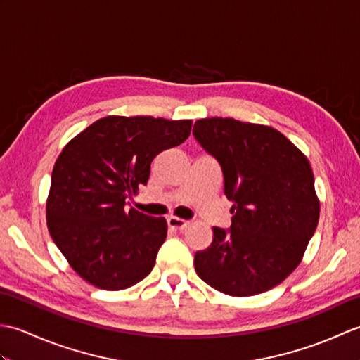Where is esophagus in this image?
<instances>
[{
    "label": "esophagus",
    "instance_id": "esophagus-1",
    "mask_svg": "<svg viewBox=\"0 0 360 360\" xmlns=\"http://www.w3.org/2000/svg\"><path fill=\"white\" fill-rule=\"evenodd\" d=\"M167 224L170 229H176V231H184V229L190 224V221L178 218V217H170L167 218Z\"/></svg>",
    "mask_w": 360,
    "mask_h": 360
}]
</instances>
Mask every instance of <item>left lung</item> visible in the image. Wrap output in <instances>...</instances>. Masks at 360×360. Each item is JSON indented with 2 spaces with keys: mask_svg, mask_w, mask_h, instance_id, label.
Masks as SVG:
<instances>
[{
  "mask_svg": "<svg viewBox=\"0 0 360 360\" xmlns=\"http://www.w3.org/2000/svg\"><path fill=\"white\" fill-rule=\"evenodd\" d=\"M195 139L221 165L232 226L213 227L195 269L232 297L269 290L300 264L320 217L308 158L278 129L231 117L200 119Z\"/></svg>",
  "mask_w": 360,
  "mask_h": 360,
  "instance_id": "8db88e82",
  "label": "left lung"
}]
</instances>
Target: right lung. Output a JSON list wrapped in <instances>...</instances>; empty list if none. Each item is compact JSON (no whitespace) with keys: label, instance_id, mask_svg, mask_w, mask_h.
I'll list each match as a JSON object with an SVG mask.
<instances>
[{"label":"right lung","instance_id":"right-lung-1","mask_svg":"<svg viewBox=\"0 0 360 360\" xmlns=\"http://www.w3.org/2000/svg\"><path fill=\"white\" fill-rule=\"evenodd\" d=\"M190 129L192 120L106 116L65 145L52 170L46 221L83 280L120 290L151 272L167 221L125 201L147 184L156 155L184 142Z\"/></svg>","mask_w":360,"mask_h":360}]
</instances>
